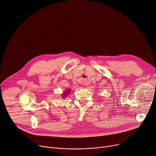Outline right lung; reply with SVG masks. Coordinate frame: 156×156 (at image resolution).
I'll use <instances>...</instances> for the list:
<instances>
[{
  "label": "right lung",
  "mask_w": 156,
  "mask_h": 156,
  "mask_svg": "<svg viewBox=\"0 0 156 156\" xmlns=\"http://www.w3.org/2000/svg\"><path fill=\"white\" fill-rule=\"evenodd\" d=\"M68 92H69V91H66V93H65V96L67 93H68Z\"/></svg>",
  "instance_id": "right-lung-1"
}]
</instances>
